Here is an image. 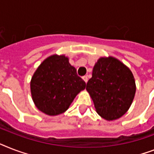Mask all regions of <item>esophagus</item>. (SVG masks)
<instances>
[{
  "label": "esophagus",
  "instance_id": "obj_1",
  "mask_svg": "<svg viewBox=\"0 0 154 154\" xmlns=\"http://www.w3.org/2000/svg\"><path fill=\"white\" fill-rule=\"evenodd\" d=\"M82 79L84 80V81H85V83H87V82H88V77H87V76H84V77H82Z\"/></svg>",
  "mask_w": 154,
  "mask_h": 154
}]
</instances>
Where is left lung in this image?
Returning <instances> with one entry per match:
<instances>
[{
	"label": "left lung",
	"mask_w": 154,
	"mask_h": 154,
	"mask_svg": "<svg viewBox=\"0 0 154 154\" xmlns=\"http://www.w3.org/2000/svg\"><path fill=\"white\" fill-rule=\"evenodd\" d=\"M86 90L97 114L107 121L118 119L129 110L136 92L135 80L128 67L112 57H101L92 69Z\"/></svg>",
	"instance_id": "left-lung-1"
}]
</instances>
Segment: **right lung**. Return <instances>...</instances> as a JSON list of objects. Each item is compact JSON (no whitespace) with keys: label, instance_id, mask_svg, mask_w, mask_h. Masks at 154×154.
<instances>
[{"label":"right lung","instance_id":"add662e5","mask_svg":"<svg viewBox=\"0 0 154 154\" xmlns=\"http://www.w3.org/2000/svg\"><path fill=\"white\" fill-rule=\"evenodd\" d=\"M32 100L40 112L54 116L68 109L86 87L65 54H53L41 63L30 83Z\"/></svg>","mask_w":154,"mask_h":154}]
</instances>
